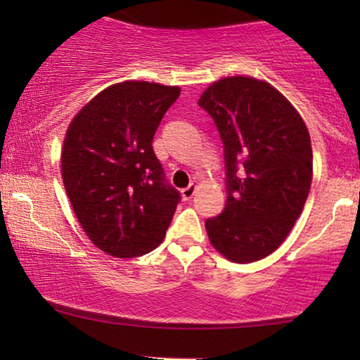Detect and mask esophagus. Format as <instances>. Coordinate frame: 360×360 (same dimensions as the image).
I'll use <instances>...</instances> for the list:
<instances>
[{
	"label": "esophagus",
	"instance_id": "obj_1",
	"mask_svg": "<svg viewBox=\"0 0 360 360\" xmlns=\"http://www.w3.org/2000/svg\"><path fill=\"white\" fill-rule=\"evenodd\" d=\"M181 193H183L184 200H191L194 194H196V184H189L188 188H184Z\"/></svg>",
	"mask_w": 360,
	"mask_h": 360
}]
</instances>
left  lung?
Wrapping results in <instances>:
<instances>
[{
    "instance_id": "1",
    "label": "left lung",
    "mask_w": 360,
    "mask_h": 360,
    "mask_svg": "<svg viewBox=\"0 0 360 360\" xmlns=\"http://www.w3.org/2000/svg\"><path fill=\"white\" fill-rule=\"evenodd\" d=\"M198 105L223 142L226 203L205 221L210 242L232 262L272 254L298 220L311 186L308 128L279 91L252 77H225Z\"/></svg>"
}]
</instances>
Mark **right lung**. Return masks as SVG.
Returning <instances> with one entry per match:
<instances>
[{
	"instance_id": "obj_1",
	"label": "right lung",
	"mask_w": 360,
	"mask_h": 360,
	"mask_svg": "<svg viewBox=\"0 0 360 360\" xmlns=\"http://www.w3.org/2000/svg\"><path fill=\"white\" fill-rule=\"evenodd\" d=\"M176 86L125 81L101 91L65 134L62 179L91 242L137 257L166 237L181 193L169 184L152 140L179 98Z\"/></svg>"
}]
</instances>
